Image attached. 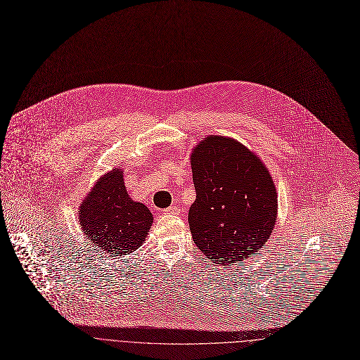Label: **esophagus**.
Instances as JSON below:
<instances>
[{
  "label": "esophagus",
  "mask_w": 360,
  "mask_h": 360,
  "mask_svg": "<svg viewBox=\"0 0 360 360\" xmlns=\"http://www.w3.org/2000/svg\"><path fill=\"white\" fill-rule=\"evenodd\" d=\"M163 212H165V214H176V215H177V214L180 212V208H179L177 205H170V207L166 208Z\"/></svg>",
  "instance_id": "34e87169"
}]
</instances>
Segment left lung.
Here are the masks:
<instances>
[{
	"label": "left lung",
	"instance_id": "1",
	"mask_svg": "<svg viewBox=\"0 0 360 360\" xmlns=\"http://www.w3.org/2000/svg\"><path fill=\"white\" fill-rule=\"evenodd\" d=\"M191 170L188 224L197 248L224 266L254 255L276 220V190L265 166L238 141L208 136L193 149Z\"/></svg>",
	"mask_w": 360,
	"mask_h": 360
}]
</instances>
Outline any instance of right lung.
Returning <instances> with one entry per match:
<instances>
[{
    "label": "right lung",
    "mask_w": 360,
    "mask_h": 360,
    "mask_svg": "<svg viewBox=\"0 0 360 360\" xmlns=\"http://www.w3.org/2000/svg\"><path fill=\"white\" fill-rule=\"evenodd\" d=\"M78 217L86 237L115 255L137 250L153 223L150 210L129 197L119 169L98 180L82 202Z\"/></svg>",
    "instance_id": "right-lung-1"
}]
</instances>
